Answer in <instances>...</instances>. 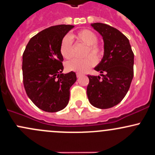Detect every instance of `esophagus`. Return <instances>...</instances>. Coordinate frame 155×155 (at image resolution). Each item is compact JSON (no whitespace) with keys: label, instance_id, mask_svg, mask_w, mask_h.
<instances>
[{"label":"esophagus","instance_id":"34e87169","mask_svg":"<svg viewBox=\"0 0 155 155\" xmlns=\"http://www.w3.org/2000/svg\"><path fill=\"white\" fill-rule=\"evenodd\" d=\"M81 76H83V74H80V73H76V76H77V78H79V77H81Z\"/></svg>","mask_w":155,"mask_h":155}]
</instances>
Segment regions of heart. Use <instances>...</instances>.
Segmentation results:
<instances>
[{
  "mask_svg": "<svg viewBox=\"0 0 155 155\" xmlns=\"http://www.w3.org/2000/svg\"><path fill=\"white\" fill-rule=\"evenodd\" d=\"M73 39H75L77 42L87 45L85 56L88 57L84 59H75L69 61L65 64L66 69L69 71L85 73L96 64L95 58L99 59L102 54V49L97 43L98 37L94 32L88 29L81 30L71 36H64L61 42L59 51L61 55L66 59H71L73 56Z\"/></svg>",
  "mask_w": 155,
  "mask_h": 155,
  "instance_id": "b5f03b06",
  "label": "heart"
}]
</instances>
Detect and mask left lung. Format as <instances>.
I'll return each instance as SVG.
<instances>
[{"instance_id": "left-lung-1", "label": "left lung", "mask_w": 155, "mask_h": 155, "mask_svg": "<svg viewBox=\"0 0 155 155\" xmlns=\"http://www.w3.org/2000/svg\"><path fill=\"white\" fill-rule=\"evenodd\" d=\"M91 26L102 36L104 52L94 68L101 77L88 75L87 94L93 107L108 109L120 103L130 89L134 76V54L129 40L120 31L101 23H92Z\"/></svg>"}]
</instances>
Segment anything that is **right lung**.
I'll list each match as a JSON object with an SVG mask.
<instances>
[{"mask_svg": "<svg viewBox=\"0 0 155 155\" xmlns=\"http://www.w3.org/2000/svg\"><path fill=\"white\" fill-rule=\"evenodd\" d=\"M74 25H58L31 38L23 54V79L27 96L40 110L56 113L68 105L70 88L76 81L74 72L62 74L63 57L59 48Z\"/></svg>", "mask_w": 155, "mask_h": 155, "instance_id": "right-lung-1", "label": "right lung"}]
</instances>
